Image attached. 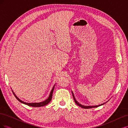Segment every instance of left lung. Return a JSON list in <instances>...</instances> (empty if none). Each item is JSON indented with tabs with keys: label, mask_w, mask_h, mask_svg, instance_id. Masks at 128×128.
I'll return each instance as SVG.
<instances>
[{
	"label": "left lung",
	"mask_w": 128,
	"mask_h": 128,
	"mask_svg": "<svg viewBox=\"0 0 128 128\" xmlns=\"http://www.w3.org/2000/svg\"><path fill=\"white\" fill-rule=\"evenodd\" d=\"M72 92V96H73L74 99V100H75V102L76 104H77V105L79 106H80V107H82V108H85V109H88V108H92L97 107H99V106H100L103 105V104H104L106 103V102H108V101H107V102H106L103 103V104H99V105H96V106H84V105H82V104H80L77 101L76 99V98H75V96H74V95L73 92ZM108 101H109V100H108Z\"/></svg>",
	"instance_id": "8db88e82"
}]
</instances>
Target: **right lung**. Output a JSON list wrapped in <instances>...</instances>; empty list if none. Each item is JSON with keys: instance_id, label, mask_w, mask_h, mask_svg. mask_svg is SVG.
I'll use <instances>...</instances> for the list:
<instances>
[{"instance_id": "add662e5", "label": "right lung", "mask_w": 128, "mask_h": 128, "mask_svg": "<svg viewBox=\"0 0 128 128\" xmlns=\"http://www.w3.org/2000/svg\"><path fill=\"white\" fill-rule=\"evenodd\" d=\"M54 86H55V85L54 86H53V87L52 88V89L51 91V92H50V95L48 96V97L45 100H44V101L42 102H34V103H27V102H24L22 101L21 100H20V99H19L18 96L15 95V94H14V92L12 90V92L13 93V94L14 95V96H15V98H16L19 102H20L22 103V104H26V105L28 106H32V107H42V106H45L46 105V104H48L50 102H51V100L52 99V94H53V91H54Z\"/></svg>"}]
</instances>
